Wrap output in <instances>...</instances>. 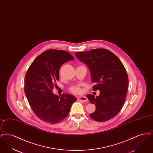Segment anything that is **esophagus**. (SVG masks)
<instances>
[{
	"mask_svg": "<svg viewBox=\"0 0 153 153\" xmlns=\"http://www.w3.org/2000/svg\"><path fill=\"white\" fill-rule=\"evenodd\" d=\"M77 100H79V101H82L83 102H87L88 100L87 97H85V96H79L77 98Z\"/></svg>",
	"mask_w": 153,
	"mask_h": 153,
	"instance_id": "obj_1",
	"label": "esophagus"
}]
</instances>
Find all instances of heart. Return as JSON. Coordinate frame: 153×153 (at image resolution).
<instances>
[{
  "instance_id": "obj_1",
  "label": "heart",
  "mask_w": 153,
  "mask_h": 153,
  "mask_svg": "<svg viewBox=\"0 0 153 153\" xmlns=\"http://www.w3.org/2000/svg\"><path fill=\"white\" fill-rule=\"evenodd\" d=\"M70 91L75 94H79L81 92V89L77 86H73L70 88Z\"/></svg>"
}]
</instances>
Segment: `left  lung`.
I'll use <instances>...</instances> for the list:
<instances>
[{
  "mask_svg": "<svg viewBox=\"0 0 153 153\" xmlns=\"http://www.w3.org/2000/svg\"><path fill=\"white\" fill-rule=\"evenodd\" d=\"M75 55L87 66L95 84L93 90L100 91L98 96L87 95L96 105L95 112L89 116L98 122L109 120L117 115L124 104L128 86L124 66L117 56L105 49L77 52Z\"/></svg>",
  "mask_w": 153,
  "mask_h": 153,
  "instance_id": "8db88e82",
  "label": "left lung"
}]
</instances>
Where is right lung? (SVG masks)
Here are the masks:
<instances>
[{"label": "right lung", "instance_id": "right-lung-1", "mask_svg": "<svg viewBox=\"0 0 153 153\" xmlns=\"http://www.w3.org/2000/svg\"><path fill=\"white\" fill-rule=\"evenodd\" d=\"M74 60L68 51L50 49L32 62L25 79V92L36 117L48 123H57L68 115L76 98L68 94L58 96L53 93L63 64Z\"/></svg>", "mask_w": 153, "mask_h": 153}]
</instances>
